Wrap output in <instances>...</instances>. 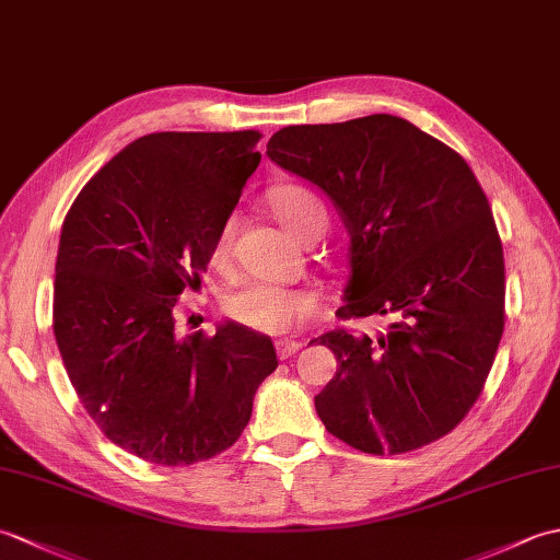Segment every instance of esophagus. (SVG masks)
I'll list each match as a JSON object with an SVG mask.
<instances>
[{
    "mask_svg": "<svg viewBox=\"0 0 560 560\" xmlns=\"http://www.w3.org/2000/svg\"><path fill=\"white\" fill-rule=\"evenodd\" d=\"M301 347H303L301 341H293V339H279V341H277V353H279V359H281V361L291 359V355H295V353L301 351Z\"/></svg>",
    "mask_w": 560,
    "mask_h": 560,
    "instance_id": "esophagus-1",
    "label": "esophagus"
}]
</instances>
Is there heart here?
<instances>
[{"label": "heart", "mask_w": 560, "mask_h": 560, "mask_svg": "<svg viewBox=\"0 0 560 560\" xmlns=\"http://www.w3.org/2000/svg\"><path fill=\"white\" fill-rule=\"evenodd\" d=\"M269 205L277 219L287 225L299 241L319 237L327 229V209L311 187L281 185L269 195ZM237 233V219L225 217L211 243V259L221 265L229 259ZM225 315L237 325L257 331V335H289L323 307V299L313 289H287L271 281H247L235 289L223 303Z\"/></svg>", "instance_id": "obj_1"}]
</instances>
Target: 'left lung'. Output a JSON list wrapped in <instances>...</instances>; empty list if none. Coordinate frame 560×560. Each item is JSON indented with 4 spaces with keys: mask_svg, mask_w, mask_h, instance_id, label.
I'll return each instance as SVG.
<instances>
[{
    "mask_svg": "<svg viewBox=\"0 0 560 560\" xmlns=\"http://www.w3.org/2000/svg\"><path fill=\"white\" fill-rule=\"evenodd\" d=\"M267 153L323 187L351 233L337 317L387 319L377 337L339 327L313 339L339 363L315 397L325 428L368 455L447 435L477 404L505 327L503 243L477 175L395 115L283 127Z\"/></svg>",
    "mask_w": 560,
    "mask_h": 560,
    "instance_id": "1",
    "label": "left lung"
}]
</instances>
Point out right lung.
<instances>
[{
  "mask_svg": "<svg viewBox=\"0 0 560 560\" xmlns=\"http://www.w3.org/2000/svg\"><path fill=\"white\" fill-rule=\"evenodd\" d=\"M257 129L139 137L83 185L55 265L52 329L83 409L132 455L187 467L229 450L277 371L243 325L183 337L173 315L261 153Z\"/></svg>",
  "mask_w": 560,
  "mask_h": 560,
  "instance_id": "1",
  "label": "right lung"
}]
</instances>
